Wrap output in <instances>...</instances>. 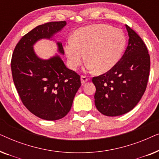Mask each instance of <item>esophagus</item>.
I'll return each instance as SVG.
<instances>
[{
    "instance_id": "obj_1",
    "label": "esophagus",
    "mask_w": 159,
    "mask_h": 159,
    "mask_svg": "<svg viewBox=\"0 0 159 159\" xmlns=\"http://www.w3.org/2000/svg\"><path fill=\"white\" fill-rule=\"evenodd\" d=\"M80 80H81V83L82 84H84V83H86L87 82H88V77H85V76H82L81 78H80Z\"/></svg>"
}]
</instances>
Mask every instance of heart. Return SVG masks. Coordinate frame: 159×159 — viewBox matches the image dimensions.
Here are the masks:
<instances>
[{
  "label": "heart",
  "instance_id": "obj_1",
  "mask_svg": "<svg viewBox=\"0 0 159 159\" xmlns=\"http://www.w3.org/2000/svg\"><path fill=\"white\" fill-rule=\"evenodd\" d=\"M126 45L121 30L106 25H93L74 32L64 46L69 66L76 70L86 59L87 69L98 73L109 71L120 59Z\"/></svg>",
  "mask_w": 159,
  "mask_h": 159
}]
</instances>
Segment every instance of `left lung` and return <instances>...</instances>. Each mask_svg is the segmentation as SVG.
Returning a JSON list of instances; mask_svg holds the SVG:
<instances>
[{
  "label": "left lung",
  "instance_id": "left-lung-1",
  "mask_svg": "<svg viewBox=\"0 0 159 159\" xmlns=\"http://www.w3.org/2000/svg\"><path fill=\"white\" fill-rule=\"evenodd\" d=\"M127 49L113 68L93 78L95 104L102 114L117 116L133 109L144 94L150 72V56L142 39L129 26Z\"/></svg>",
  "mask_w": 159,
  "mask_h": 159
}]
</instances>
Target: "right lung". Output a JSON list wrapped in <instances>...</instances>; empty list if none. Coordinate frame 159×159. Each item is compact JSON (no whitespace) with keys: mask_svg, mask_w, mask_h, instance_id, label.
<instances>
[{"mask_svg":"<svg viewBox=\"0 0 159 159\" xmlns=\"http://www.w3.org/2000/svg\"><path fill=\"white\" fill-rule=\"evenodd\" d=\"M66 25L62 21L38 26L22 37L12 55V77L19 97L30 112L45 120L66 116L81 86L80 76L67 68L59 55L43 59L34 50L42 39L54 40L53 37ZM56 43L58 52L64 55L62 43Z\"/></svg>","mask_w":159,"mask_h":159,"instance_id":"add662e5","label":"right lung"}]
</instances>
